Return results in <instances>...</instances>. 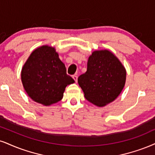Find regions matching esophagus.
<instances>
[{"label":"esophagus","instance_id":"obj_1","mask_svg":"<svg viewBox=\"0 0 155 155\" xmlns=\"http://www.w3.org/2000/svg\"><path fill=\"white\" fill-rule=\"evenodd\" d=\"M72 78H73L74 81H75V83H77V82H78V76L77 75H73V77H72Z\"/></svg>","mask_w":155,"mask_h":155}]
</instances>
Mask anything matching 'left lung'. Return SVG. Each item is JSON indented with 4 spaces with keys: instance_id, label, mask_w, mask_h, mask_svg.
I'll return each instance as SVG.
<instances>
[{
    "instance_id": "1",
    "label": "left lung",
    "mask_w": 155,
    "mask_h": 155,
    "mask_svg": "<svg viewBox=\"0 0 155 155\" xmlns=\"http://www.w3.org/2000/svg\"><path fill=\"white\" fill-rule=\"evenodd\" d=\"M127 71L120 60L107 49L93 51L87 71L79 76L78 84L89 102L106 106L120 95L126 83Z\"/></svg>"
}]
</instances>
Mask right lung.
<instances>
[{
    "mask_svg": "<svg viewBox=\"0 0 155 155\" xmlns=\"http://www.w3.org/2000/svg\"><path fill=\"white\" fill-rule=\"evenodd\" d=\"M21 75L28 96L46 106L62 100L65 87L74 83L67 74L65 65L56 49L48 45L32 51L23 66Z\"/></svg>",
    "mask_w": 155,
    "mask_h": 155,
    "instance_id": "1",
    "label": "right lung"
}]
</instances>
